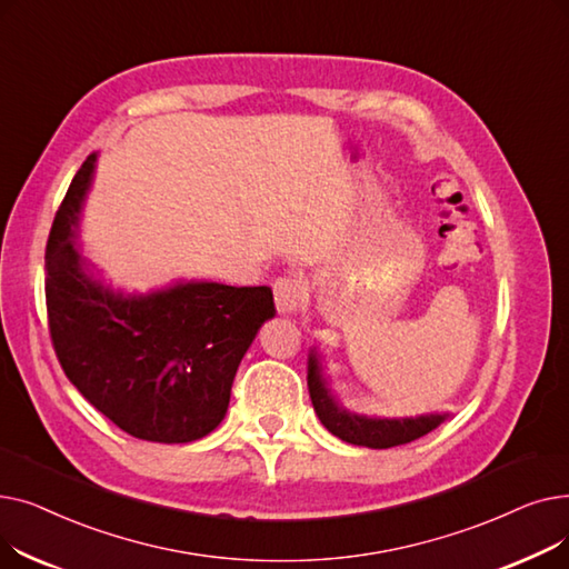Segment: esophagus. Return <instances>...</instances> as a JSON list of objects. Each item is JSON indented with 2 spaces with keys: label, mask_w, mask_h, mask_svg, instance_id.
<instances>
[{
  "label": "esophagus",
  "mask_w": 569,
  "mask_h": 569,
  "mask_svg": "<svg viewBox=\"0 0 569 569\" xmlns=\"http://www.w3.org/2000/svg\"><path fill=\"white\" fill-rule=\"evenodd\" d=\"M305 281L295 274H283L274 281V302L281 313H295L305 302Z\"/></svg>",
  "instance_id": "34e87169"
}]
</instances>
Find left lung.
Returning <instances> with one entry per match:
<instances>
[{"label": "left lung", "mask_w": 569, "mask_h": 569, "mask_svg": "<svg viewBox=\"0 0 569 569\" xmlns=\"http://www.w3.org/2000/svg\"><path fill=\"white\" fill-rule=\"evenodd\" d=\"M309 395L318 420L325 429L335 433L337 438L350 442L371 447V450H387V447H397L412 442L417 438L433 431L440 422H445L447 415H420V417H401V420H387V417H367L346 410L330 392L325 378L322 365L318 360V352L311 350L309 355Z\"/></svg>", "instance_id": "left-lung-1"}]
</instances>
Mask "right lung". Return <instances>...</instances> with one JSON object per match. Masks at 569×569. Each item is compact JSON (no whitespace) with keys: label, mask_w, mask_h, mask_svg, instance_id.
<instances>
[{"label":"right lung","mask_w":569,"mask_h":569,"mask_svg":"<svg viewBox=\"0 0 569 569\" xmlns=\"http://www.w3.org/2000/svg\"><path fill=\"white\" fill-rule=\"evenodd\" d=\"M97 154L57 209L46 247L50 339L67 378L112 425L152 442H191L226 417L239 362L274 318L267 286L174 283L124 295L94 277L76 232Z\"/></svg>","instance_id":"1"}]
</instances>
